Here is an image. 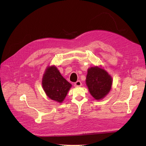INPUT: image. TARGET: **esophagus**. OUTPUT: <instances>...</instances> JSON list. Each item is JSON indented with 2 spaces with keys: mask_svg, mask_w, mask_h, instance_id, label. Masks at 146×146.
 Wrapping results in <instances>:
<instances>
[{
  "mask_svg": "<svg viewBox=\"0 0 146 146\" xmlns=\"http://www.w3.org/2000/svg\"><path fill=\"white\" fill-rule=\"evenodd\" d=\"M82 82H80V81H77L76 82H75V84H74V85H75V86H82Z\"/></svg>",
  "mask_w": 146,
  "mask_h": 146,
  "instance_id": "1",
  "label": "esophagus"
}]
</instances>
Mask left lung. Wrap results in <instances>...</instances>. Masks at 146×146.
Returning <instances> with one entry per match:
<instances>
[{
  "label": "left lung",
  "mask_w": 146,
  "mask_h": 146,
  "mask_svg": "<svg viewBox=\"0 0 146 146\" xmlns=\"http://www.w3.org/2000/svg\"><path fill=\"white\" fill-rule=\"evenodd\" d=\"M86 83L90 94L96 100H100L110 92L112 79L106 71L95 66L88 70Z\"/></svg>",
  "instance_id": "8db88e82"
}]
</instances>
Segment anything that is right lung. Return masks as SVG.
<instances>
[{"mask_svg":"<svg viewBox=\"0 0 146 146\" xmlns=\"http://www.w3.org/2000/svg\"><path fill=\"white\" fill-rule=\"evenodd\" d=\"M42 85L48 97L60 103L63 101L71 86L55 66L48 67L46 70Z\"/></svg>","mask_w":146,"mask_h":146,"instance_id":"1","label":"right lung"}]
</instances>
